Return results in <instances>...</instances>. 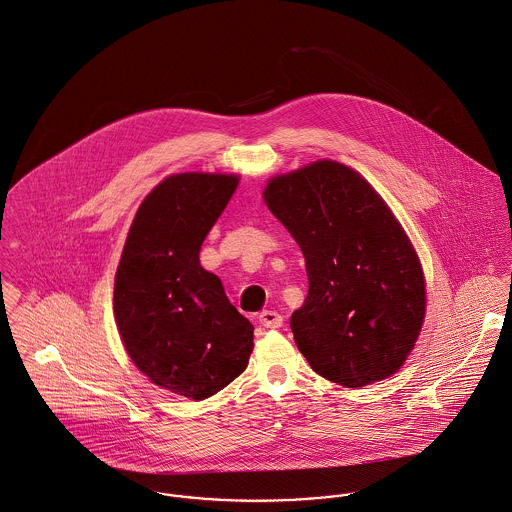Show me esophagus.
Instances as JSON below:
<instances>
[{
	"label": "esophagus",
	"mask_w": 512,
	"mask_h": 512,
	"mask_svg": "<svg viewBox=\"0 0 512 512\" xmlns=\"http://www.w3.org/2000/svg\"><path fill=\"white\" fill-rule=\"evenodd\" d=\"M259 323L267 329H278L282 325V315L275 312V310H263L259 314Z\"/></svg>",
	"instance_id": "obj_1"
}]
</instances>
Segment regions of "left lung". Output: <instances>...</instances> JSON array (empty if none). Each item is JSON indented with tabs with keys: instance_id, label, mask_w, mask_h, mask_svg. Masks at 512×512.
<instances>
[{
	"instance_id": "obj_1",
	"label": "left lung",
	"mask_w": 512,
	"mask_h": 512,
	"mask_svg": "<svg viewBox=\"0 0 512 512\" xmlns=\"http://www.w3.org/2000/svg\"><path fill=\"white\" fill-rule=\"evenodd\" d=\"M265 200L306 259L310 290L290 319L300 353L345 388L392 376L425 317L421 265L392 210L329 159L275 177Z\"/></svg>"
}]
</instances>
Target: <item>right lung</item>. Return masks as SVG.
Masks as SVG:
<instances>
[{
    "label": "right lung",
    "instance_id": "right-lung-1",
    "mask_svg": "<svg viewBox=\"0 0 512 512\" xmlns=\"http://www.w3.org/2000/svg\"><path fill=\"white\" fill-rule=\"evenodd\" d=\"M236 187V175L161 181L136 212L115 278V317L130 358L154 384L197 401L236 380L253 351V325L198 261Z\"/></svg>",
    "mask_w": 512,
    "mask_h": 512
}]
</instances>
